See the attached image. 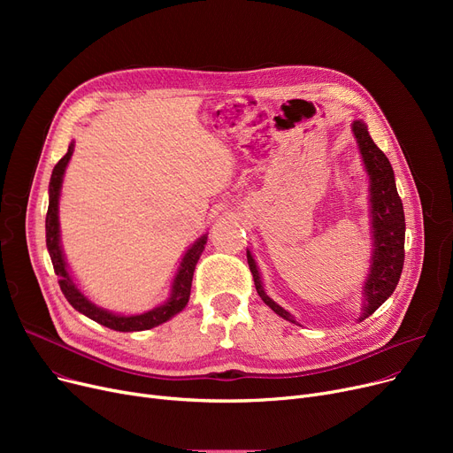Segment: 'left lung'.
I'll return each instance as SVG.
<instances>
[{
  "instance_id": "left-lung-1",
  "label": "left lung",
  "mask_w": 453,
  "mask_h": 453,
  "mask_svg": "<svg viewBox=\"0 0 453 453\" xmlns=\"http://www.w3.org/2000/svg\"><path fill=\"white\" fill-rule=\"evenodd\" d=\"M352 134L358 142L365 173L369 176V219H371V265L369 273L362 288V316L358 321L369 318L376 308L386 303L395 292L402 266H403V241H406V219H403V207L398 196L395 173L386 154L380 150L372 137L367 132V125L362 119L352 121ZM248 265L255 280L257 294L260 296L272 311L282 319L296 321V318L284 311L265 290L263 277L248 250Z\"/></svg>"
}]
</instances>
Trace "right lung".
I'll list each match as a JSON object with an SVG mask.
<instances>
[{
    "instance_id": "add662e5",
    "label": "right lung",
    "mask_w": 453,
    "mask_h": 453,
    "mask_svg": "<svg viewBox=\"0 0 453 453\" xmlns=\"http://www.w3.org/2000/svg\"><path fill=\"white\" fill-rule=\"evenodd\" d=\"M73 149H75V141H71L67 154L55 165L53 174H51V181H50V207H47V217H45V244H47V251H50L55 273L58 275V284H60L62 294L65 296L67 303L73 306L75 311H79L86 318L97 321L99 325H104L111 330L139 332V330H149V328H154V326H157L165 321H169L171 318L180 314L185 308V304L188 303L190 282H193V275H195V268H196L198 258H200L202 251L205 250L207 233L202 234L200 239L185 251L181 263L178 266V272L173 279L171 296L166 297L159 306L152 308V311L142 312V314H132V316L115 314V312L106 311V308L97 306L93 301L88 299V296H84L81 292V288L75 284L73 277H71V273L67 270L64 251H62V244H60L58 202H60V190H62L65 166H67L71 156H73Z\"/></svg>"
}]
</instances>
